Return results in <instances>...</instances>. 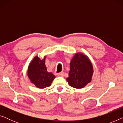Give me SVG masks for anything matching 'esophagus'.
<instances>
[{
    "mask_svg": "<svg viewBox=\"0 0 123 123\" xmlns=\"http://www.w3.org/2000/svg\"><path fill=\"white\" fill-rule=\"evenodd\" d=\"M64 73L63 72H61V73L58 74V76L59 77H64Z\"/></svg>",
    "mask_w": 123,
    "mask_h": 123,
    "instance_id": "esophagus-1",
    "label": "esophagus"
}]
</instances>
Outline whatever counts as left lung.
Listing matches in <instances>:
<instances>
[{
	"mask_svg": "<svg viewBox=\"0 0 123 123\" xmlns=\"http://www.w3.org/2000/svg\"><path fill=\"white\" fill-rule=\"evenodd\" d=\"M93 74V65L88 57L77 53L70 61L69 77L66 80L70 86L80 89L91 82Z\"/></svg>",
	"mask_w": 123,
	"mask_h": 123,
	"instance_id": "obj_1",
	"label": "left lung"
}]
</instances>
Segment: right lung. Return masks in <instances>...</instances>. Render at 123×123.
Wrapping results in <instances>:
<instances>
[{"instance_id": "1", "label": "right lung", "mask_w": 123, "mask_h": 123, "mask_svg": "<svg viewBox=\"0 0 123 123\" xmlns=\"http://www.w3.org/2000/svg\"><path fill=\"white\" fill-rule=\"evenodd\" d=\"M46 56L41 59L38 56H35L28 67L27 75L32 83L38 88H45L50 86L55 76L47 71L45 65Z\"/></svg>"}]
</instances>
